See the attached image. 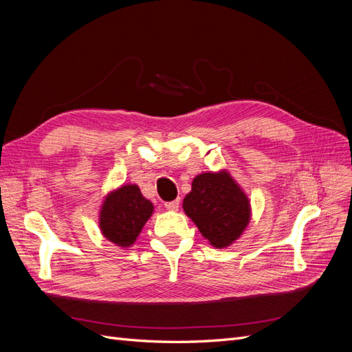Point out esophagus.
Returning a JSON list of instances; mask_svg holds the SVG:
<instances>
[{"label": "esophagus", "instance_id": "1", "mask_svg": "<svg viewBox=\"0 0 352 352\" xmlns=\"http://www.w3.org/2000/svg\"><path fill=\"white\" fill-rule=\"evenodd\" d=\"M179 206H180V199H175V201H168L164 204V207L170 211H177L179 210Z\"/></svg>", "mask_w": 352, "mask_h": 352}]
</instances>
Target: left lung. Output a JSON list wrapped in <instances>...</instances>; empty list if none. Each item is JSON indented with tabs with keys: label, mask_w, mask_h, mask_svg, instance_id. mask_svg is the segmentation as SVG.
<instances>
[{
	"label": "left lung",
	"mask_w": 352,
	"mask_h": 352,
	"mask_svg": "<svg viewBox=\"0 0 352 352\" xmlns=\"http://www.w3.org/2000/svg\"><path fill=\"white\" fill-rule=\"evenodd\" d=\"M184 211L214 248L230 247L251 220L250 199L228 170L195 176Z\"/></svg>",
	"instance_id": "1"
}]
</instances>
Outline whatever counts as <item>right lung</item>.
<instances>
[{
	"label": "right lung",
	"instance_id": "add662e5",
	"mask_svg": "<svg viewBox=\"0 0 352 352\" xmlns=\"http://www.w3.org/2000/svg\"><path fill=\"white\" fill-rule=\"evenodd\" d=\"M153 212V202L141 194L140 186L123 185L105 195L100 210V230L117 247L129 248Z\"/></svg>",
	"mask_w": 352,
	"mask_h": 352
}]
</instances>
